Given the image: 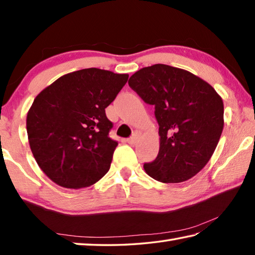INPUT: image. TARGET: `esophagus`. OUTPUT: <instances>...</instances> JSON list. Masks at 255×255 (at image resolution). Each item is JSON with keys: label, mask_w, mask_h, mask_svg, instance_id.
I'll use <instances>...</instances> for the list:
<instances>
[{"label": "esophagus", "mask_w": 255, "mask_h": 255, "mask_svg": "<svg viewBox=\"0 0 255 255\" xmlns=\"http://www.w3.org/2000/svg\"><path fill=\"white\" fill-rule=\"evenodd\" d=\"M139 137H140V131H135V132H133V135L130 138H128V139H127L128 144H135V143H137V140L139 139Z\"/></svg>", "instance_id": "34e87169"}]
</instances>
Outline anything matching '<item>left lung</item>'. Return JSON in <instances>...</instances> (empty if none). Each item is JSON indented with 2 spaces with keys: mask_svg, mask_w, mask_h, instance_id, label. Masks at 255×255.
<instances>
[{
  "mask_svg": "<svg viewBox=\"0 0 255 255\" xmlns=\"http://www.w3.org/2000/svg\"><path fill=\"white\" fill-rule=\"evenodd\" d=\"M128 84L155 107L159 150L144 169L163 183L191 179L214 154L224 128V103L215 89L182 68L155 64L130 76Z\"/></svg>",
  "mask_w": 255,
  "mask_h": 255,
  "instance_id": "1",
  "label": "left lung"
}]
</instances>
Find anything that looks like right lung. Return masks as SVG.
<instances>
[{
	"instance_id": "add662e5",
	"label": "right lung",
	"mask_w": 255,
	"mask_h": 255,
	"mask_svg": "<svg viewBox=\"0 0 255 255\" xmlns=\"http://www.w3.org/2000/svg\"><path fill=\"white\" fill-rule=\"evenodd\" d=\"M128 76L85 68L59 77L34 99L27 115L30 148L56 184L90 187L109 171L118 143L109 137L114 125L106 108Z\"/></svg>"
}]
</instances>
